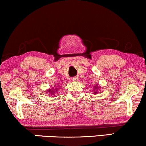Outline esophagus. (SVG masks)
<instances>
[{
	"instance_id": "obj_1",
	"label": "esophagus",
	"mask_w": 146,
	"mask_h": 146,
	"mask_svg": "<svg viewBox=\"0 0 146 146\" xmlns=\"http://www.w3.org/2000/svg\"><path fill=\"white\" fill-rule=\"evenodd\" d=\"M78 80V77H74V78H72V80L73 81H77V80Z\"/></svg>"
}]
</instances>
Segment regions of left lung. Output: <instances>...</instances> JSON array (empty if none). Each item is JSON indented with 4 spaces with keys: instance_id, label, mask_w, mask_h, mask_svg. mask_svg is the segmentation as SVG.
Returning <instances> with one entry per match:
<instances>
[{
    "instance_id": "obj_1",
    "label": "left lung",
    "mask_w": 146,
    "mask_h": 146,
    "mask_svg": "<svg viewBox=\"0 0 146 146\" xmlns=\"http://www.w3.org/2000/svg\"><path fill=\"white\" fill-rule=\"evenodd\" d=\"M95 88H96V89H98V87H97V86H96V87H95ZM96 94H97V93H96Z\"/></svg>"
}]
</instances>
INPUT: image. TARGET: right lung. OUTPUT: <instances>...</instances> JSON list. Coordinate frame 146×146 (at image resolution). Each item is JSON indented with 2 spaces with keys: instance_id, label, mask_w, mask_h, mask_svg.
Returning a JSON list of instances; mask_svg holds the SVG:
<instances>
[{
  "instance_id": "1",
  "label": "right lung",
  "mask_w": 146,
  "mask_h": 146,
  "mask_svg": "<svg viewBox=\"0 0 146 146\" xmlns=\"http://www.w3.org/2000/svg\"><path fill=\"white\" fill-rule=\"evenodd\" d=\"M49 91H50V92H51V93H52V94H54V90H52V91H51L50 90ZM49 91H48V92H49ZM56 91H57V90H56Z\"/></svg>"
}]
</instances>
